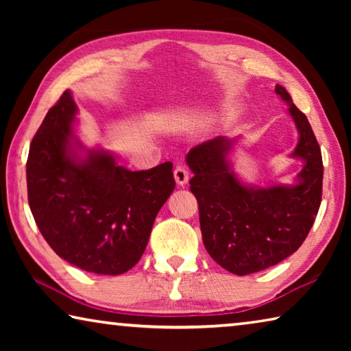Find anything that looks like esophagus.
<instances>
[{"label":"esophagus","mask_w":351,"mask_h":351,"mask_svg":"<svg viewBox=\"0 0 351 351\" xmlns=\"http://www.w3.org/2000/svg\"><path fill=\"white\" fill-rule=\"evenodd\" d=\"M173 175H175V181H176L178 186H186V184L189 182V175L190 173H189L186 165H178L175 171H173Z\"/></svg>","instance_id":"esophagus-1"}]
</instances>
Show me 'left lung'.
I'll use <instances>...</instances> for the list:
<instances>
[{
    "label": "left lung",
    "mask_w": 351,
    "mask_h": 351,
    "mask_svg": "<svg viewBox=\"0 0 351 351\" xmlns=\"http://www.w3.org/2000/svg\"><path fill=\"white\" fill-rule=\"evenodd\" d=\"M276 94L288 105L299 132L291 158L302 159L304 167L295 184H243L228 159L237 139L226 136L193 147L186 156L204 246L219 266L237 276L271 268L295 252L313 228L322 199L324 164L316 136L288 91L276 85Z\"/></svg>",
    "instance_id": "obj_1"
}]
</instances>
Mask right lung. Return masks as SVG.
<instances>
[{
	"mask_svg": "<svg viewBox=\"0 0 351 351\" xmlns=\"http://www.w3.org/2000/svg\"><path fill=\"white\" fill-rule=\"evenodd\" d=\"M69 90L47 111L29 148V207L54 252L83 271L119 276L144 254L158 212L175 189L173 165L132 171L74 134Z\"/></svg>",
	"mask_w": 351,
	"mask_h": 351,
	"instance_id": "obj_1",
	"label": "right lung"
}]
</instances>
